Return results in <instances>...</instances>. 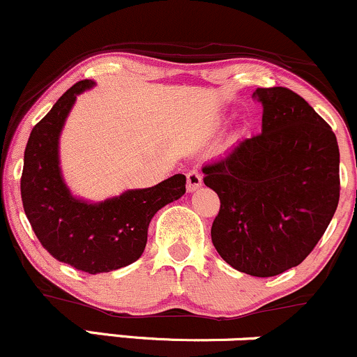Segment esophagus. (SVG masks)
Segmentation results:
<instances>
[{"mask_svg":"<svg viewBox=\"0 0 357 357\" xmlns=\"http://www.w3.org/2000/svg\"><path fill=\"white\" fill-rule=\"evenodd\" d=\"M202 186V174L197 169L188 171L186 174V188L188 191H197Z\"/></svg>","mask_w":357,"mask_h":357,"instance_id":"obj_1","label":"esophagus"}]
</instances>
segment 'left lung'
<instances>
[{"label": "left lung", "mask_w": 357, "mask_h": 357, "mask_svg": "<svg viewBox=\"0 0 357 357\" xmlns=\"http://www.w3.org/2000/svg\"><path fill=\"white\" fill-rule=\"evenodd\" d=\"M261 134L203 166L220 198L211 242L237 271L269 278L312 252L339 203V146L331 125L288 88H257Z\"/></svg>", "instance_id": "left-lung-1"}]
</instances>
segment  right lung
Instances as JSON below:
<instances>
[{
    "instance_id": "obj_1",
    "label": "right lung",
    "mask_w": 357,
    "mask_h": 357,
    "mask_svg": "<svg viewBox=\"0 0 357 357\" xmlns=\"http://www.w3.org/2000/svg\"><path fill=\"white\" fill-rule=\"evenodd\" d=\"M83 79L69 88L32 128L23 158V210L42 248L79 271L108 273L142 256L155 211L181 198L186 178L174 174L146 190L125 191L103 203L73 198L59 169V134L76 96L91 88Z\"/></svg>"
}]
</instances>
